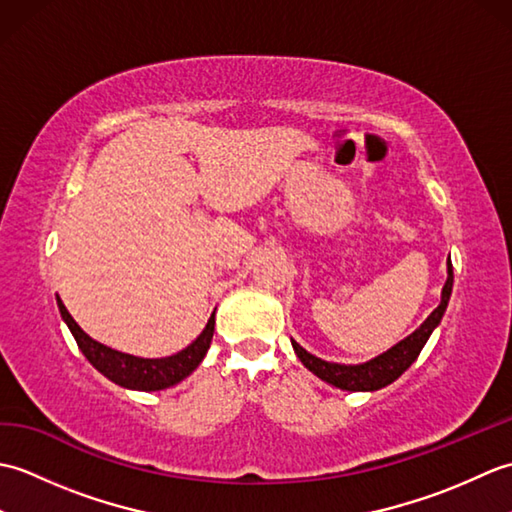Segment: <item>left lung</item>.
Here are the masks:
<instances>
[{
	"instance_id": "left-lung-1",
	"label": "left lung",
	"mask_w": 512,
	"mask_h": 512,
	"mask_svg": "<svg viewBox=\"0 0 512 512\" xmlns=\"http://www.w3.org/2000/svg\"><path fill=\"white\" fill-rule=\"evenodd\" d=\"M451 290H453V266H451V259H447V284H444V288H442L440 306L422 321L418 330H413L400 343L389 347L387 352L378 354L376 358H372V361H367V363H358V365L330 363V361H323V358H319V356L310 354L308 350H303L297 341H292V347H295V354L299 356V361L306 365L314 376H319L321 380L330 383L332 387H339L345 391L383 389V387L394 383V380H398L411 367V363L416 361L418 354L422 352L424 343L429 341L431 332L438 328L442 317H444V312H447Z\"/></svg>"
}]
</instances>
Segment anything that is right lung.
Segmentation results:
<instances>
[{
    "label": "right lung",
    "mask_w": 512,
    "mask_h": 512,
    "mask_svg": "<svg viewBox=\"0 0 512 512\" xmlns=\"http://www.w3.org/2000/svg\"><path fill=\"white\" fill-rule=\"evenodd\" d=\"M57 306L61 312V319L70 328L83 356L88 358V361L99 369L105 378H110L112 383L121 385L125 389H136V391H160V389L178 385L180 380L187 378L193 369L202 363V358L206 356V352H209L213 332H215V312H213L198 339L184 347V350H180L178 354H171L165 358H143V356L112 350V347L94 341L92 336L85 334L81 330V325L72 319V314L63 306L59 295H57Z\"/></svg>",
    "instance_id": "add662e5"
}]
</instances>
